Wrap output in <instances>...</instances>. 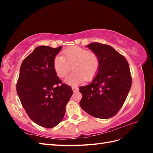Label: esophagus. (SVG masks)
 I'll return each mask as SVG.
<instances>
[{"instance_id": "34e87169", "label": "esophagus", "mask_w": 153, "mask_h": 153, "mask_svg": "<svg viewBox=\"0 0 153 153\" xmlns=\"http://www.w3.org/2000/svg\"><path fill=\"white\" fill-rule=\"evenodd\" d=\"M71 89L74 92H76V91H77V90H78V88L76 87V86H72Z\"/></svg>"}]
</instances>
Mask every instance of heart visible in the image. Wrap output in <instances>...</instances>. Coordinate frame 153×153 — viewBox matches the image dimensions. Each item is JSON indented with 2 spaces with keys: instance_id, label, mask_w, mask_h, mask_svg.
I'll return each mask as SVG.
<instances>
[{
  "instance_id": "b5f03b06",
  "label": "heart",
  "mask_w": 153,
  "mask_h": 153,
  "mask_svg": "<svg viewBox=\"0 0 153 153\" xmlns=\"http://www.w3.org/2000/svg\"><path fill=\"white\" fill-rule=\"evenodd\" d=\"M63 55L54 58L53 68L59 77H63L71 70L72 66L74 71L64 80L67 84L76 86L85 79L91 80L97 74L100 59L96 53L79 46H73L65 50Z\"/></svg>"
}]
</instances>
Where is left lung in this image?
<instances>
[{
    "mask_svg": "<svg viewBox=\"0 0 153 153\" xmlns=\"http://www.w3.org/2000/svg\"><path fill=\"white\" fill-rule=\"evenodd\" d=\"M100 59L97 76L87 86L79 88L80 107L92 117L108 119L120 111L131 86L128 61L112 46L98 42L86 46Z\"/></svg>",
    "mask_w": 153,
    "mask_h": 153,
    "instance_id": "1",
    "label": "left lung"
}]
</instances>
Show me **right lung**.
Here are the masks:
<instances>
[{"label": "right lung", "instance_id": "1", "mask_svg": "<svg viewBox=\"0 0 153 153\" xmlns=\"http://www.w3.org/2000/svg\"><path fill=\"white\" fill-rule=\"evenodd\" d=\"M62 46L36 47L20 67L17 92L20 101L33 122L46 128L61 122L73 91L62 84L53 68V60Z\"/></svg>", "mask_w": 153, "mask_h": 153}]
</instances>
